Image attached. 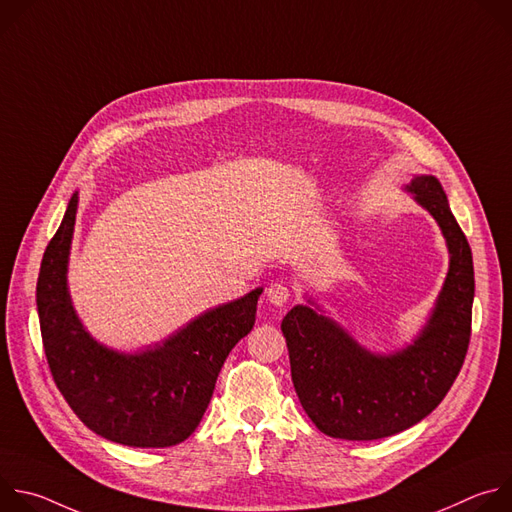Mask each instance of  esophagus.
Segmentation results:
<instances>
[{"label":"esophagus","instance_id":"obj_1","mask_svg":"<svg viewBox=\"0 0 512 512\" xmlns=\"http://www.w3.org/2000/svg\"><path fill=\"white\" fill-rule=\"evenodd\" d=\"M265 298H267L273 306L283 308V306L289 302V298H291V289H289L283 281H273V283L267 287V291H265Z\"/></svg>","mask_w":512,"mask_h":512}]
</instances>
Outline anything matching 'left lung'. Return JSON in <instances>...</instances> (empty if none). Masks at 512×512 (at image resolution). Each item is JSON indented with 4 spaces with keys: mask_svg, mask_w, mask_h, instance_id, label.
Returning a JSON list of instances; mask_svg holds the SVG:
<instances>
[{
    "mask_svg": "<svg viewBox=\"0 0 512 512\" xmlns=\"http://www.w3.org/2000/svg\"><path fill=\"white\" fill-rule=\"evenodd\" d=\"M407 190L433 214L452 255L433 316L415 344L393 356L369 354L308 306L289 310L281 322L300 403L330 437L379 440L415 425L442 403L468 352L474 302L468 239L433 176L413 178Z\"/></svg>",
    "mask_w": 512,
    "mask_h": 512,
    "instance_id": "1",
    "label": "left lung"
}]
</instances>
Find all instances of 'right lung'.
<instances>
[{
	"mask_svg": "<svg viewBox=\"0 0 512 512\" xmlns=\"http://www.w3.org/2000/svg\"><path fill=\"white\" fill-rule=\"evenodd\" d=\"M77 194L50 239L36 285L42 344L52 379L77 417L105 440L133 448H170L198 427L218 373L245 338L261 289L214 308L143 354H117L81 326L66 291Z\"/></svg>",
	"mask_w": 512,
	"mask_h": 512,
	"instance_id": "add662e5",
	"label": "right lung"
}]
</instances>
